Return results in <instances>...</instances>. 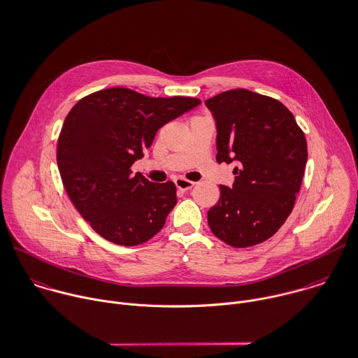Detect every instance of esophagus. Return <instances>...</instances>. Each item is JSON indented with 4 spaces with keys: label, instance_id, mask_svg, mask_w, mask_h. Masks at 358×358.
<instances>
[{
    "label": "esophagus",
    "instance_id": "obj_1",
    "mask_svg": "<svg viewBox=\"0 0 358 358\" xmlns=\"http://www.w3.org/2000/svg\"><path fill=\"white\" fill-rule=\"evenodd\" d=\"M174 182H176L177 188L181 189V191H188V189H191L195 185V182H192L189 180H185V178H181V177L177 178Z\"/></svg>",
    "mask_w": 358,
    "mask_h": 358
}]
</instances>
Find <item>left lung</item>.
Instances as JSON below:
<instances>
[{
    "instance_id": "obj_1",
    "label": "left lung",
    "mask_w": 358,
    "mask_h": 358,
    "mask_svg": "<svg viewBox=\"0 0 358 358\" xmlns=\"http://www.w3.org/2000/svg\"><path fill=\"white\" fill-rule=\"evenodd\" d=\"M212 111L217 163L237 162L231 188L220 185L208 223L223 243L247 248L271 238L292 213L307 164V141L279 100L233 89L205 101Z\"/></svg>"
}]
</instances>
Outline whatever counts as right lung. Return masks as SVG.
Instances as JSON below:
<instances>
[{
    "mask_svg": "<svg viewBox=\"0 0 358 358\" xmlns=\"http://www.w3.org/2000/svg\"><path fill=\"white\" fill-rule=\"evenodd\" d=\"M199 103L110 87L71 108L58 136L57 164L71 202L99 236L132 247L163 229L177 203L174 182H150L141 173L132 176L131 167L159 128Z\"/></svg>",
    "mask_w": 358,
    "mask_h": 358,
    "instance_id": "obj_1",
    "label": "right lung"
}]
</instances>
